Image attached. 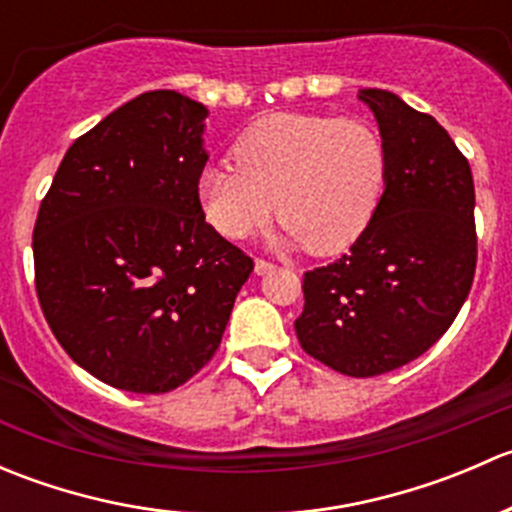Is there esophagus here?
Listing matches in <instances>:
<instances>
[{
  "mask_svg": "<svg viewBox=\"0 0 512 512\" xmlns=\"http://www.w3.org/2000/svg\"><path fill=\"white\" fill-rule=\"evenodd\" d=\"M277 267L272 265V262H267V260H255V272L257 275H270V272H275Z\"/></svg>",
  "mask_w": 512,
  "mask_h": 512,
  "instance_id": "esophagus-1",
  "label": "esophagus"
}]
</instances>
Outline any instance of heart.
Instances as JSON below:
<instances>
[{"instance_id":"heart-1","label":"heart","mask_w":512,"mask_h":512,"mask_svg":"<svg viewBox=\"0 0 512 512\" xmlns=\"http://www.w3.org/2000/svg\"><path fill=\"white\" fill-rule=\"evenodd\" d=\"M235 163L198 175V203L223 237L242 240L272 213L285 220L280 245L337 255L366 232L386 190L389 158L379 131L356 118L272 113L252 123Z\"/></svg>"}]
</instances>
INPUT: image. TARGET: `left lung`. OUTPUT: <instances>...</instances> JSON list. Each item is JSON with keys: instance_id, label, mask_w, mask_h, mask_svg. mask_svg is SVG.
<instances>
[{"instance_id": "8db88e82", "label": "left lung", "mask_w": 512, "mask_h": 512, "mask_svg": "<svg viewBox=\"0 0 512 512\" xmlns=\"http://www.w3.org/2000/svg\"><path fill=\"white\" fill-rule=\"evenodd\" d=\"M356 98L386 146L384 198L342 260L304 275L294 332L314 359L364 379L418 359L456 319L476 272V190L436 118L384 89Z\"/></svg>"}]
</instances>
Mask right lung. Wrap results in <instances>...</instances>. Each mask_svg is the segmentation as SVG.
I'll return each instance as SVG.
<instances>
[{"label":"right lung","mask_w":512,"mask_h":512,"mask_svg":"<svg viewBox=\"0 0 512 512\" xmlns=\"http://www.w3.org/2000/svg\"><path fill=\"white\" fill-rule=\"evenodd\" d=\"M208 113L178 91L123 103L74 141L39 208L46 322L116 389L165 394L198 374L255 267L200 210Z\"/></svg>","instance_id":"1"}]
</instances>
